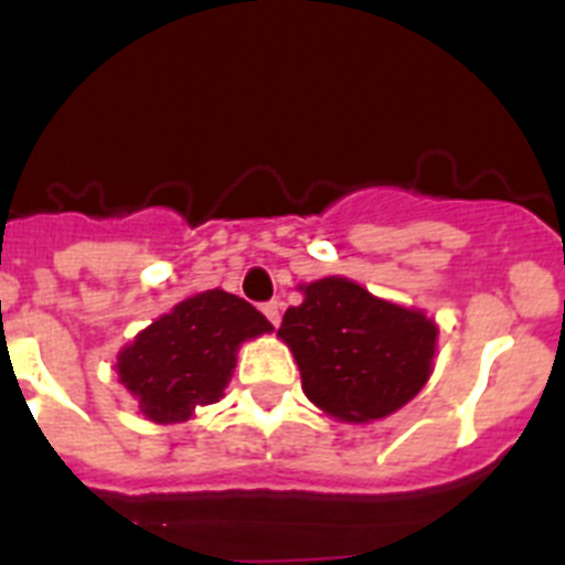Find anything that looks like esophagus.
Returning a JSON list of instances; mask_svg holds the SVG:
<instances>
[{
  "instance_id": "esophagus-1",
  "label": "esophagus",
  "mask_w": 565,
  "mask_h": 565,
  "mask_svg": "<svg viewBox=\"0 0 565 565\" xmlns=\"http://www.w3.org/2000/svg\"><path fill=\"white\" fill-rule=\"evenodd\" d=\"M279 308H282V302H277V299H271V302H266V306H263V313H266V319L271 322L274 328L279 326Z\"/></svg>"
}]
</instances>
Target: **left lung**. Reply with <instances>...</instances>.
<instances>
[{"label": "left lung", "mask_w": 565, "mask_h": 565, "mask_svg": "<svg viewBox=\"0 0 565 565\" xmlns=\"http://www.w3.org/2000/svg\"><path fill=\"white\" fill-rule=\"evenodd\" d=\"M277 337L291 348L302 391L339 422L364 424L411 402L430 379L438 326L344 277L299 286Z\"/></svg>", "instance_id": "1"}]
</instances>
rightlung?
<instances>
[{
  "mask_svg": "<svg viewBox=\"0 0 565 565\" xmlns=\"http://www.w3.org/2000/svg\"><path fill=\"white\" fill-rule=\"evenodd\" d=\"M268 331L271 322L252 302L212 288L143 328L118 353L115 371L149 422H186L223 396L239 344Z\"/></svg>",
  "mask_w": 565,
  "mask_h": 565,
  "instance_id": "obj_1",
  "label": "right lung"
}]
</instances>
